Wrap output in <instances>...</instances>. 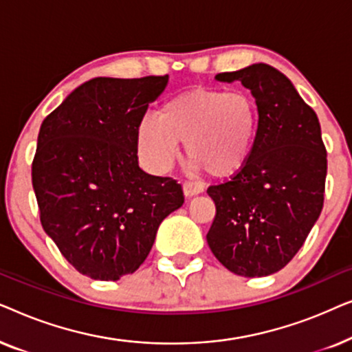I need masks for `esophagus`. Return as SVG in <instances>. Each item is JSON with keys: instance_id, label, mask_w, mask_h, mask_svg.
<instances>
[{"instance_id": "obj_1", "label": "esophagus", "mask_w": 352, "mask_h": 352, "mask_svg": "<svg viewBox=\"0 0 352 352\" xmlns=\"http://www.w3.org/2000/svg\"><path fill=\"white\" fill-rule=\"evenodd\" d=\"M182 189H184L186 197H194V195L201 194L205 189V186L204 182L200 181H186L184 184H182Z\"/></svg>"}]
</instances>
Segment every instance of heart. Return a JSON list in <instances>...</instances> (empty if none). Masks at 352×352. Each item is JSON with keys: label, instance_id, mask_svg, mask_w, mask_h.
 <instances>
[{"label": "heart", "instance_id": "obj_1", "mask_svg": "<svg viewBox=\"0 0 352 352\" xmlns=\"http://www.w3.org/2000/svg\"><path fill=\"white\" fill-rule=\"evenodd\" d=\"M261 124L258 100L247 91L192 88L166 99L158 115L138 124L144 166L165 173L186 142L187 155L211 176L229 177L252 160Z\"/></svg>", "mask_w": 352, "mask_h": 352}]
</instances>
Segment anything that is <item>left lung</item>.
<instances>
[{
    "label": "left lung",
    "mask_w": 352,
    "mask_h": 352,
    "mask_svg": "<svg viewBox=\"0 0 352 352\" xmlns=\"http://www.w3.org/2000/svg\"><path fill=\"white\" fill-rule=\"evenodd\" d=\"M216 80L240 81L252 91L261 124L248 165L206 190L216 206L206 242L230 272L264 277L292 261L324 206L320 123L292 81L271 65L224 72Z\"/></svg>",
    "instance_id": "8db88e82"
}]
</instances>
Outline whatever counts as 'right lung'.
Instances as JSON below:
<instances>
[{
  "instance_id": "right-lung-1",
  "label": "right lung",
  "mask_w": 352,
  "mask_h": 352,
  "mask_svg": "<svg viewBox=\"0 0 352 352\" xmlns=\"http://www.w3.org/2000/svg\"><path fill=\"white\" fill-rule=\"evenodd\" d=\"M168 75L93 78L43 120L32 163L40 221L67 261L118 280L146 261L163 219L184 204L173 177L139 168L136 129Z\"/></svg>"
}]
</instances>
